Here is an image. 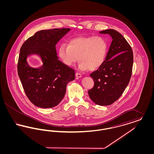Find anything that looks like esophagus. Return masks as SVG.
Instances as JSON below:
<instances>
[{"mask_svg": "<svg viewBox=\"0 0 154 154\" xmlns=\"http://www.w3.org/2000/svg\"><path fill=\"white\" fill-rule=\"evenodd\" d=\"M75 76H76V77H77V79H80V78H81V77H82V74L79 73H75Z\"/></svg>", "mask_w": 154, "mask_h": 154, "instance_id": "34e87169", "label": "esophagus"}]
</instances>
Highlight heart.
<instances>
[{
    "mask_svg": "<svg viewBox=\"0 0 154 154\" xmlns=\"http://www.w3.org/2000/svg\"><path fill=\"white\" fill-rule=\"evenodd\" d=\"M108 52L107 42L100 37H79L72 39L68 45L62 44L58 56L67 66H72L79 59L82 70L94 71L104 63Z\"/></svg>",
    "mask_w": 154,
    "mask_h": 154,
    "instance_id": "obj_1",
    "label": "heart"
}]
</instances>
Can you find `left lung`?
Wrapping results in <instances>:
<instances>
[{
    "label": "left lung",
    "mask_w": 154,
    "mask_h": 154,
    "mask_svg": "<svg viewBox=\"0 0 154 154\" xmlns=\"http://www.w3.org/2000/svg\"><path fill=\"white\" fill-rule=\"evenodd\" d=\"M99 33L109 34L112 41L104 63L90 74L94 86L88 91V95L96 104L108 106L117 100L129 82L133 54L131 45L117 30H104Z\"/></svg>",
    "instance_id": "8db88e82"
}]
</instances>
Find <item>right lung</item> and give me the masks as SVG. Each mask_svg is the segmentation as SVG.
I'll return each instance as SVG.
<instances>
[{"mask_svg": "<svg viewBox=\"0 0 154 154\" xmlns=\"http://www.w3.org/2000/svg\"><path fill=\"white\" fill-rule=\"evenodd\" d=\"M70 30L69 28L42 30L22 44L18 62V74L24 91L37 107L48 109L57 106L66 93L67 83L75 79L73 69L58 60L56 44ZM35 54L43 65L30 67L27 58Z\"/></svg>", "mask_w": 154, "mask_h": 154, "instance_id": "add662e5", "label": "right lung"}]
</instances>
